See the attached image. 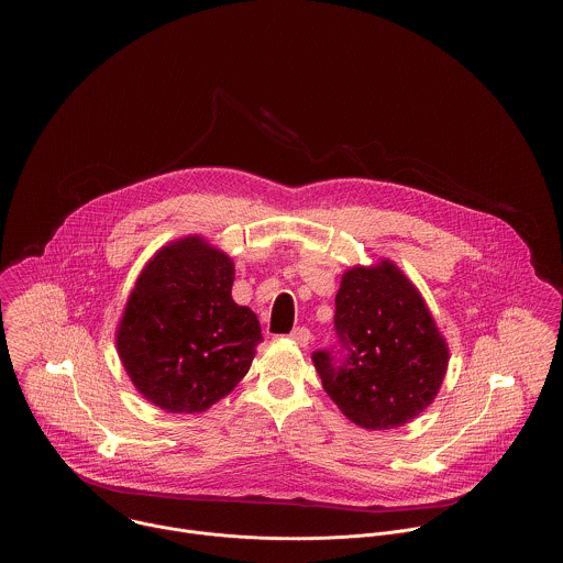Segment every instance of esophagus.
<instances>
[{
    "mask_svg": "<svg viewBox=\"0 0 563 563\" xmlns=\"http://www.w3.org/2000/svg\"><path fill=\"white\" fill-rule=\"evenodd\" d=\"M289 338L294 340L297 346L306 349V346L310 344V340H312V333H310V329H306V327H295L294 331L289 333Z\"/></svg>",
    "mask_w": 563,
    "mask_h": 563,
    "instance_id": "34e87169",
    "label": "esophagus"
}]
</instances>
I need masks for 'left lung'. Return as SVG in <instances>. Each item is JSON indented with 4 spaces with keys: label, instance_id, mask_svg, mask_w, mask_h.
Returning <instances> with one entry per match:
<instances>
[{
    "label": "left lung",
    "instance_id": "obj_1",
    "mask_svg": "<svg viewBox=\"0 0 563 563\" xmlns=\"http://www.w3.org/2000/svg\"><path fill=\"white\" fill-rule=\"evenodd\" d=\"M333 321L338 346L312 354L331 401L367 430L418 418L443 384L450 350L411 280L388 260L344 272Z\"/></svg>",
    "mask_w": 563,
    "mask_h": 563
}]
</instances>
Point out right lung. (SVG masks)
<instances>
[{
  "label": "right lung",
  "instance_id": "right-lung-1",
  "mask_svg": "<svg viewBox=\"0 0 563 563\" xmlns=\"http://www.w3.org/2000/svg\"><path fill=\"white\" fill-rule=\"evenodd\" d=\"M232 285V260L200 236L166 244L143 268L115 344L147 401L170 413L207 411L246 375L264 338Z\"/></svg>",
  "mask_w": 563,
  "mask_h": 563
}]
</instances>
